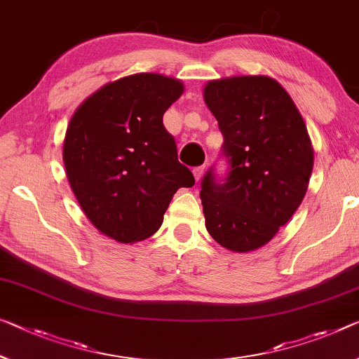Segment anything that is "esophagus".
<instances>
[{
  "instance_id": "esophagus-1",
  "label": "esophagus",
  "mask_w": 359,
  "mask_h": 359,
  "mask_svg": "<svg viewBox=\"0 0 359 359\" xmlns=\"http://www.w3.org/2000/svg\"><path fill=\"white\" fill-rule=\"evenodd\" d=\"M192 173H194V178H196V181H201V180H202V176H203V173H205V167H197V168L192 170Z\"/></svg>"
}]
</instances>
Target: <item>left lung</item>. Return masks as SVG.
Listing matches in <instances>:
<instances>
[{"label": "left lung", "mask_w": 359, "mask_h": 359, "mask_svg": "<svg viewBox=\"0 0 359 359\" xmlns=\"http://www.w3.org/2000/svg\"><path fill=\"white\" fill-rule=\"evenodd\" d=\"M207 107L223 133L229 172L202 180L205 228L219 245L247 253L268 244L306 194L314 152L289 93L266 75L210 80Z\"/></svg>", "instance_id": "1"}]
</instances>
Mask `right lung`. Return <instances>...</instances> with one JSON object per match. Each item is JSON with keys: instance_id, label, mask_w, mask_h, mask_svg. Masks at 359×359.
<instances>
[{"instance_id": "1", "label": "right lung", "mask_w": 359, "mask_h": 359, "mask_svg": "<svg viewBox=\"0 0 359 359\" xmlns=\"http://www.w3.org/2000/svg\"><path fill=\"white\" fill-rule=\"evenodd\" d=\"M183 91L178 79L135 74L99 88L72 115L62 151L70 187L93 226L120 244L156 233L175 192L196 183L162 120Z\"/></svg>"}]
</instances>
